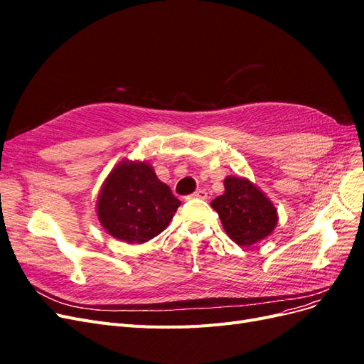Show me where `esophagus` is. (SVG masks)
Masks as SVG:
<instances>
[{"label":"esophagus","mask_w":364,"mask_h":364,"mask_svg":"<svg viewBox=\"0 0 364 364\" xmlns=\"http://www.w3.org/2000/svg\"><path fill=\"white\" fill-rule=\"evenodd\" d=\"M190 199H200V200H206L208 199V193L205 190H199L190 196Z\"/></svg>","instance_id":"esophagus-1"}]
</instances>
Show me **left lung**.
<instances>
[{
	"label": "left lung",
	"mask_w": 364,
	"mask_h": 364,
	"mask_svg": "<svg viewBox=\"0 0 364 364\" xmlns=\"http://www.w3.org/2000/svg\"><path fill=\"white\" fill-rule=\"evenodd\" d=\"M226 234L241 247L269 237L278 223L277 208L255 183L228 176L225 193L211 202Z\"/></svg>",
	"instance_id": "left-lung-1"
}]
</instances>
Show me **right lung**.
I'll return each mask as SVG.
<instances>
[{
  "label": "right lung",
  "mask_w": 364,
  "mask_h": 364,
  "mask_svg": "<svg viewBox=\"0 0 364 364\" xmlns=\"http://www.w3.org/2000/svg\"><path fill=\"white\" fill-rule=\"evenodd\" d=\"M179 205L150 164L126 159L106 178L98 194L97 215L114 238L141 245L168 226Z\"/></svg>",
  "instance_id": "obj_1"
}]
</instances>
